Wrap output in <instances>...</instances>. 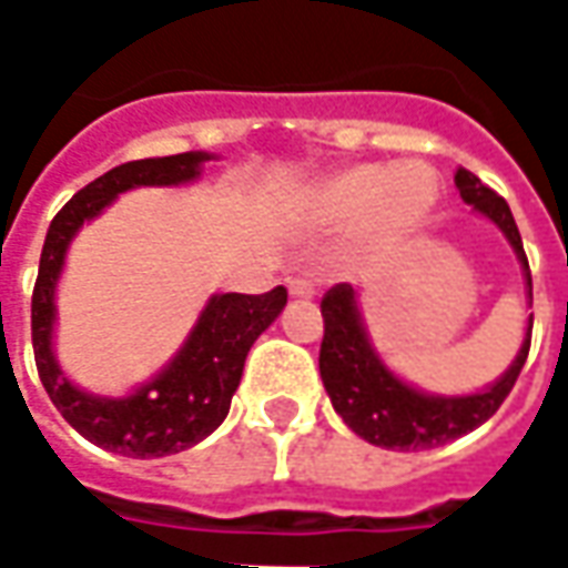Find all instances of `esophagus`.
Here are the masks:
<instances>
[{"mask_svg": "<svg viewBox=\"0 0 568 568\" xmlns=\"http://www.w3.org/2000/svg\"><path fill=\"white\" fill-rule=\"evenodd\" d=\"M288 295L292 298H314L317 285L311 283V280H304V276H295V280H288Z\"/></svg>", "mask_w": 568, "mask_h": 568, "instance_id": "obj_1", "label": "esophagus"}]
</instances>
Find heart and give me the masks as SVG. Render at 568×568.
I'll use <instances>...</instances> for the list:
<instances>
[{
	"mask_svg": "<svg viewBox=\"0 0 568 568\" xmlns=\"http://www.w3.org/2000/svg\"><path fill=\"white\" fill-rule=\"evenodd\" d=\"M440 201V179L420 160L405 163H355L311 191V216L321 225H352L374 242L402 239L418 229Z\"/></svg>",
	"mask_w": 568,
	"mask_h": 568,
	"instance_id": "b5f03b06",
	"label": "heart"
}]
</instances>
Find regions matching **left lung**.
Wrapping results in <instances>:
<instances>
[{"label":"left lung","mask_w":568,"mask_h":568,"mask_svg":"<svg viewBox=\"0 0 568 568\" xmlns=\"http://www.w3.org/2000/svg\"><path fill=\"white\" fill-rule=\"evenodd\" d=\"M456 187L465 204L475 206L480 216H487L506 235V242L516 251L528 295H531V270H528V257H525L509 204L468 169H456ZM321 314V377L329 402L336 415L362 440L383 446V449H405V453L434 449L480 427L516 386L528 358V348H531V321H528V333L521 339L516 362L506 367L499 381L468 396H437V393H424L418 386L399 381L383 364L367 336V326L358 311V292L352 285H333L323 295Z\"/></svg>","instance_id":"1"}]
</instances>
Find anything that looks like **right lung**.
Returning <instances> with one entry per match:
<instances>
[{
  "label": "right lung",
  "instance_id": "add662e5",
  "mask_svg": "<svg viewBox=\"0 0 568 568\" xmlns=\"http://www.w3.org/2000/svg\"><path fill=\"white\" fill-rule=\"evenodd\" d=\"M213 160L204 150H187L175 156H150L109 169L97 182L81 187L50 223L40 273L30 302V336L40 381L52 405L71 427L109 453L131 459H160L191 449L210 437L229 415L232 396L242 383L245 358L254 339L283 314L288 292L276 285L264 295H210L197 323L191 326L172 362L141 383L128 396H93L62 374L52 348L55 333V285L65 266L71 239L78 229L97 220L119 194L131 187L187 185Z\"/></svg>",
  "mask_w": 568,
  "mask_h": 568
}]
</instances>
